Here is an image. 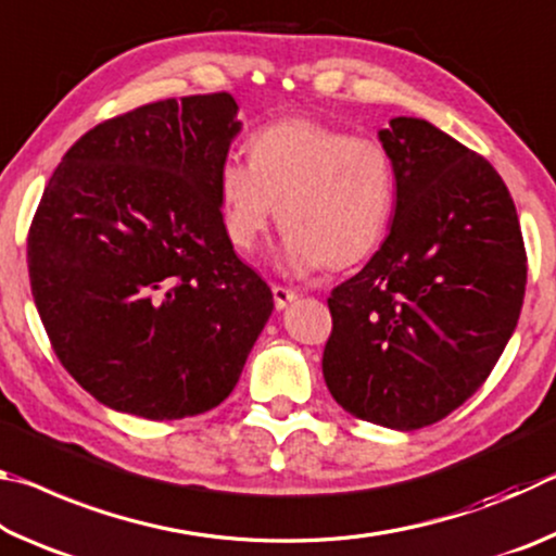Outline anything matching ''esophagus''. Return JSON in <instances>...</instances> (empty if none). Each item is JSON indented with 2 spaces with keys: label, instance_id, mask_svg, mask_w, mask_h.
Listing matches in <instances>:
<instances>
[{
  "label": "esophagus",
  "instance_id": "1",
  "mask_svg": "<svg viewBox=\"0 0 556 556\" xmlns=\"http://www.w3.org/2000/svg\"><path fill=\"white\" fill-rule=\"evenodd\" d=\"M271 294H275V306L279 308V312H281V308H287L291 301L296 299L294 289H287V287H279V285L271 287Z\"/></svg>",
  "mask_w": 556,
  "mask_h": 556
}]
</instances>
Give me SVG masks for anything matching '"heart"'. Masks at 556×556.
I'll return each instance as SVG.
<instances>
[{"mask_svg":"<svg viewBox=\"0 0 556 556\" xmlns=\"http://www.w3.org/2000/svg\"><path fill=\"white\" fill-rule=\"evenodd\" d=\"M248 159L218 168L225 232L255 250L277 220L287 230L281 262L294 275L351 267L378 250L397 205L388 149L312 119H287L250 137Z\"/></svg>","mask_w":556,"mask_h":556,"instance_id":"b5f03b06","label":"heart"}]
</instances>
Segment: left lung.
Here are the masks:
<instances>
[{"mask_svg":"<svg viewBox=\"0 0 556 556\" xmlns=\"http://www.w3.org/2000/svg\"><path fill=\"white\" fill-rule=\"evenodd\" d=\"M397 174L390 235L331 291L324 378L353 417L412 431L485 382L520 318L527 257L510 191L419 117L378 131Z\"/></svg>","mask_w":556,"mask_h":556,"instance_id":"1","label":"left lung"}]
</instances>
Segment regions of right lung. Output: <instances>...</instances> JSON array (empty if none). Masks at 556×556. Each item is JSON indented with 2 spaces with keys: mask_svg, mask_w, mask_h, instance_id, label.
<instances>
[{
  "mask_svg": "<svg viewBox=\"0 0 556 556\" xmlns=\"http://www.w3.org/2000/svg\"><path fill=\"white\" fill-rule=\"evenodd\" d=\"M240 129L228 92L152 102L86 131L49 178L26 250L34 304L63 368L110 409L218 407L271 316L220 213Z\"/></svg>",
  "mask_w": 556,
  "mask_h": 556,
  "instance_id": "1",
  "label": "right lung"
}]
</instances>
